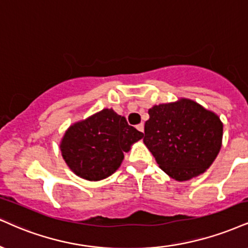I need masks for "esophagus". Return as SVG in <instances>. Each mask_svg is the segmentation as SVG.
<instances>
[{
    "instance_id": "34e87169",
    "label": "esophagus",
    "mask_w": 248,
    "mask_h": 248,
    "mask_svg": "<svg viewBox=\"0 0 248 248\" xmlns=\"http://www.w3.org/2000/svg\"><path fill=\"white\" fill-rule=\"evenodd\" d=\"M137 129H138V131H140V132H143V130H145V125H143V123H140L139 125H137Z\"/></svg>"
}]
</instances>
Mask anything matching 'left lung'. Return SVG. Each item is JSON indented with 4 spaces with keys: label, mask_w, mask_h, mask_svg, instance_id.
Listing matches in <instances>:
<instances>
[{
    "label": "left lung",
    "mask_w": 248,
    "mask_h": 248,
    "mask_svg": "<svg viewBox=\"0 0 248 248\" xmlns=\"http://www.w3.org/2000/svg\"><path fill=\"white\" fill-rule=\"evenodd\" d=\"M148 114L143 142L158 167L178 182L206 172L222 147L218 115L186 97L153 106Z\"/></svg>",
    "instance_id": "obj_1"
}]
</instances>
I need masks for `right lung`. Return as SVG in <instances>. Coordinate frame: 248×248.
<instances>
[{"label": "right lung", "mask_w": 248, "mask_h": 248, "mask_svg": "<svg viewBox=\"0 0 248 248\" xmlns=\"http://www.w3.org/2000/svg\"><path fill=\"white\" fill-rule=\"evenodd\" d=\"M143 133L127 124L112 108L102 109L70 125L60 142L63 160L73 173L90 182L111 176L121 167L124 153Z\"/></svg>", "instance_id": "add662e5"}]
</instances>
